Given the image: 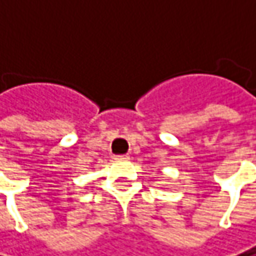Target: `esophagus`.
<instances>
[{"instance_id": "1", "label": "esophagus", "mask_w": 256, "mask_h": 256, "mask_svg": "<svg viewBox=\"0 0 256 256\" xmlns=\"http://www.w3.org/2000/svg\"><path fill=\"white\" fill-rule=\"evenodd\" d=\"M115 158H118V160H126V158H130V156H128V154H119V156H115Z\"/></svg>"}]
</instances>
